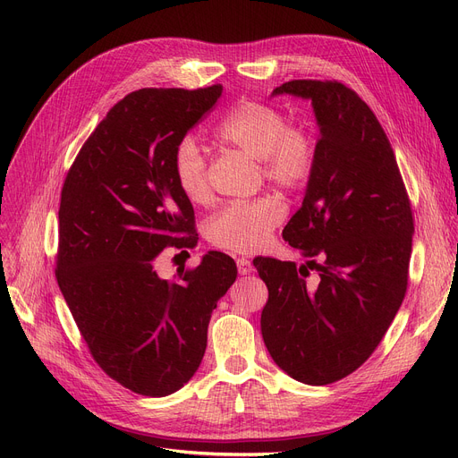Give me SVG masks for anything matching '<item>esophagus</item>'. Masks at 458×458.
I'll list each match as a JSON object with an SVG mask.
<instances>
[{
  "label": "esophagus",
  "mask_w": 458,
  "mask_h": 458,
  "mask_svg": "<svg viewBox=\"0 0 458 458\" xmlns=\"http://www.w3.org/2000/svg\"><path fill=\"white\" fill-rule=\"evenodd\" d=\"M237 271H239V275H250L252 271H254V266H252V261L250 259H247V258H237Z\"/></svg>",
  "instance_id": "esophagus-1"
}]
</instances>
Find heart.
I'll list each match as a JSON object with an SVG mask.
<instances>
[{"instance_id": "heart-1", "label": "heart", "mask_w": 458, "mask_h": 458, "mask_svg": "<svg viewBox=\"0 0 458 458\" xmlns=\"http://www.w3.org/2000/svg\"><path fill=\"white\" fill-rule=\"evenodd\" d=\"M215 137L258 159L263 178L280 189H302L314 174V137L302 128L287 126V116L275 106L254 100L237 104L215 128ZM173 173L189 202H209L208 163L199 142L189 135L176 142ZM282 219L284 204L273 195L235 200L211 216L208 237L215 247L250 254L269 243Z\"/></svg>"}]
</instances>
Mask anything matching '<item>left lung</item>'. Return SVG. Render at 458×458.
Wrapping results in <instances>:
<instances>
[{"label": "left lung", "mask_w": 458, "mask_h": 458, "mask_svg": "<svg viewBox=\"0 0 458 458\" xmlns=\"http://www.w3.org/2000/svg\"><path fill=\"white\" fill-rule=\"evenodd\" d=\"M311 100L316 168L282 235L308 261L256 258L269 290L261 335L276 366L311 386L362 366L408 285L414 219L392 144L375 113L338 81L293 80L273 90ZM317 276L309 280V271Z\"/></svg>", "instance_id": "8db88e82"}]
</instances>
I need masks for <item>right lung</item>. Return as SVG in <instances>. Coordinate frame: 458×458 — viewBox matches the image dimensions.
Returning <instances> with one entry per match:
<instances>
[{
	"label": "right lung",
	"instance_id": "obj_1",
	"mask_svg": "<svg viewBox=\"0 0 458 458\" xmlns=\"http://www.w3.org/2000/svg\"><path fill=\"white\" fill-rule=\"evenodd\" d=\"M221 94L223 85L130 92L85 140L61 191V293L96 364L147 397L174 394L195 375L211 311L237 276L216 250L178 280L154 269L163 249L199 239L173 152Z\"/></svg>",
	"mask_w": 458,
	"mask_h": 458
}]
</instances>
